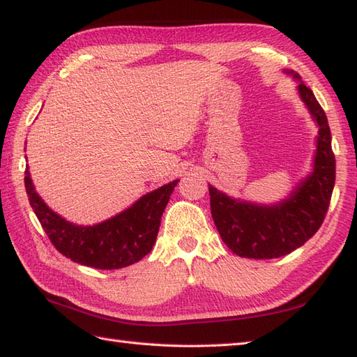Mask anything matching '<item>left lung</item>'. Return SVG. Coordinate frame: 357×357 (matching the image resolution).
<instances>
[{
    "mask_svg": "<svg viewBox=\"0 0 357 357\" xmlns=\"http://www.w3.org/2000/svg\"><path fill=\"white\" fill-rule=\"evenodd\" d=\"M284 74L296 80L298 96L318 128L307 176L273 204L228 196L208 184L211 216L223 243L246 259H277L303 246L322 225L335 187L336 162L327 115L300 74L294 70H284Z\"/></svg>",
    "mask_w": 357,
    "mask_h": 357,
    "instance_id": "8db88e82",
    "label": "left lung"
}]
</instances>
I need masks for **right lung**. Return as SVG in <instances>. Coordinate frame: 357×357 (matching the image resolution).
I'll list each match as a JSON object with an SVG mask.
<instances>
[{"label": "right lung", "instance_id": "1", "mask_svg": "<svg viewBox=\"0 0 357 357\" xmlns=\"http://www.w3.org/2000/svg\"><path fill=\"white\" fill-rule=\"evenodd\" d=\"M24 182L31 208L57 251L84 266L120 269L152 251L161 216L179 179L152 190L129 208L96 225H77L50 208L33 185L29 165Z\"/></svg>", "mask_w": 357, "mask_h": 357}]
</instances>
